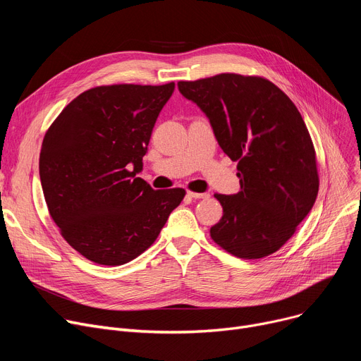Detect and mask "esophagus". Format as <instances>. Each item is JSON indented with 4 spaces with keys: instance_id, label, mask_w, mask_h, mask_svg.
I'll list each match as a JSON object with an SVG mask.
<instances>
[{
    "instance_id": "esophagus-1",
    "label": "esophagus",
    "mask_w": 361,
    "mask_h": 361,
    "mask_svg": "<svg viewBox=\"0 0 361 361\" xmlns=\"http://www.w3.org/2000/svg\"><path fill=\"white\" fill-rule=\"evenodd\" d=\"M188 197H193V199H207L209 195L207 193H196V192H187Z\"/></svg>"
}]
</instances>
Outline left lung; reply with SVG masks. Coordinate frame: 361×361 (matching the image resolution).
Listing matches in <instances>:
<instances>
[{
	"label": "left lung",
	"instance_id": "left-lung-1",
	"mask_svg": "<svg viewBox=\"0 0 361 361\" xmlns=\"http://www.w3.org/2000/svg\"><path fill=\"white\" fill-rule=\"evenodd\" d=\"M209 118L221 149L238 162L241 190L215 195L224 209L212 240L240 259L267 257L286 244L319 192L316 152L293 101L260 75L222 73L178 82Z\"/></svg>",
	"mask_w": 361,
	"mask_h": 361
}]
</instances>
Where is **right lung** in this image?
Instances as JSON below:
<instances>
[{"label": "right lung", "mask_w": 361, "mask_h": 361, "mask_svg": "<svg viewBox=\"0 0 361 361\" xmlns=\"http://www.w3.org/2000/svg\"><path fill=\"white\" fill-rule=\"evenodd\" d=\"M174 82L92 87L74 98L42 142L39 176L48 211L71 247L118 267L158 238L184 188L154 190L136 174Z\"/></svg>", "instance_id": "add662e5"}]
</instances>
